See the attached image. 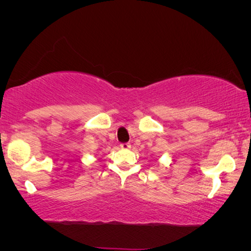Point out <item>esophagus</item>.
Returning <instances> with one entry per match:
<instances>
[{
  "label": "esophagus",
  "instance_id": "1",
  "mask_svg": "<svg viewBox=\"0 0 251 251\" xmlns=\"http://www.w3.org/2000/svg\"><path fill=\"white\" fill-rule=\"evenodd\" d=\"M120 146H121L122 150H129V148H130V144H129V143H122Z\"/></svg>",
  "mask_w": 251,
  "mask_h": 251
}]
</instances>
